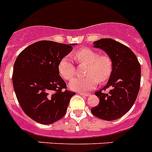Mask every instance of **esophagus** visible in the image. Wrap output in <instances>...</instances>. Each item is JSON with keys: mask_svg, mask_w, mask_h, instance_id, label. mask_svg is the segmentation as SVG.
<instances>
[{"mask_svg": "<svg viewBox=\"0 0 152 152\" xmlns=\"http://www.w3.org/2000/svg\"><path fill=\"white\" fill-rule=\"evenodd\" d=\"M79 94L82 96H89L90 94L89 93H82V92H79Z\"/></svg>", "mask_w": 152, "mask_h": 152, "instance_id": "esophagus-1", "label": "esophagus"}]
</instances>
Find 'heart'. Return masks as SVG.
Wrapping results in <instances>:
<instances>
[{
  "instance_id": "heart-1",
  "label": "heart",
  "mask_w": 152,
  "mask_h": 152,
  "mask_svg": "<svg viewBox=\"0 0 152 152\" xmlns=\"http://www.w3.org/2000/svg\"><path fill=\"white\" fill-rule=\"evenodd\" d=\"M77 63L88 65L85 70L86 77H75L69 82L70 89L77 91L91 90L97 83H103L109 78L112 72V61L107 54H100L97 50L83 48L74 54ZM61 76L65 80H70L75 73L73 61L69 56L62 58L58 64Z\"/></svg>"
}]
</instances>
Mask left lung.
<instances>
[{"instance_id":"1","label":"left lung","mask_w":152,"mask_h":152,"mask_svg":"<svg viewBox=\"0 0 152 152\" xmlns=\"http://www.w3.org/2000/svg\"><path fill=\"white\" fill-rule=\"evenodd\" d=\"M93 45L111 58L113 66L105 86L95 92L100 102L91 111L103 120H117L131 109L137 98L141 83V65L129 48L113 39H100ZM108 87L111 90L104 93L103 91Z\"/></svg>"}]
</instances>
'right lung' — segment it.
<instances>
[{"mask_svg":"<svg viewBox=\"0 0 152 152\" xmlns=\"http://www.w3.org/2000/svg\"><path fill=\"white\" fill-rule=\"evenodd\" d=\"M75 44L40 41L23 50L14 62L12 81L24 113L37 122L50 124L67 111L75 92L66 90L58 64Z\"/></svg>","mask_w":152,"mask_h":152,"instance_id":"obj_1","label":"right lung"}]
</instances>
